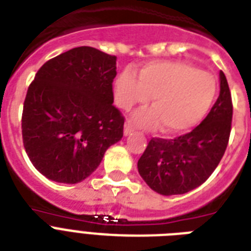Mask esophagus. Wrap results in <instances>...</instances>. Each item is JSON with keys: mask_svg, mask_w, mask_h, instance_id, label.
<instances>
[{"mask_svg": "<svg viewBox=\"0 0 251 251\" xmlns=\"http://www.w3.org/2000/svg\"><path fill=\"white\" fill-rule=\"evenodd\" d=\"M133 131H134L133 125L130 124V121H127L125 124V127H124V134H125V135H130V134L133 133Z\"/></svg>", "mask_w": 251, "mask_h": 251, "instance_id": "34e87169", "label": "esophagus"}]
</instances>
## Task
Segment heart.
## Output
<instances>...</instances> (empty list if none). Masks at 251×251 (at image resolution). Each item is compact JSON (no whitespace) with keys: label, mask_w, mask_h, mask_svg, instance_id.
I'll list each match as a JSON object with an SVG mask.
<instances>
[{"label":"heart","mask_w":251,"mask_h":251,"mask_svg":"<svg viewBox=\"0 0 251 251\" xmlns=\"http://www.w3.org/2000/svg\"><path fill=\"white\" fill-rule=\"evenodd\" d=\"M114 102L129 110L152 96L150 109L133 120L142 127H156L168 135L186 133L201 124L214 105L218 83L212 74L182 61H153L143 65L139 75L125 68L113 86Z\"/></svg>","instance_id":"b5f03b06"}]
</instances>
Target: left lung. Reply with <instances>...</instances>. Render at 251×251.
Segmentation results:
<instances>
[{"instance_id":"8db88e82","label":"left lung","mask_w":251,"mask_h":251,"mask_svg":"<svg viewBox=\"0 0 251 251\" xmlns=\"http://www.w3.org/2000/svg\"><path fill=\"white\" fill-rule=\"evenodd\" d=\"M233 105L220 72V95L207 117L190 133L175 139L152 138L138 160V172L161 195L185 194L206 181L226 152Z\"/></svg>"}]
</instances>
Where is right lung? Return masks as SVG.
I'll use <instances>...</instances> for the list:
<instances>
[{
  "label": "right lung",
  "mask_w": 251,
  "mask_h": 251,
  "mask_svg": "<svg viewBox=\"0 0 251 251\" xmlns=\"http://www.w3.org/2000/svg\"><path fill=\"white\" fill-rule=\"evenodd\" d=\"M116 60L92 47L73 48L47 61L29 84L22 137L47 178L83 181L124 135L125 118L113 105Z\"/></svg>",
  "instance_id": "right-lung-1"
}]
</instances>
